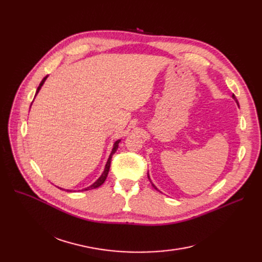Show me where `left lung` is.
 Masks as SVG:
<instances>
[{"instance_id": "8db88e82", "label": "left lung", "mask_w": 262, "mask_h": 262, "mask_svg": "<svg viewBox=\"0 0 262 262\" xmlns=\"http://www.w3.org/2000/svg\"><path fill=\"white\" fill-rule=\"evenodd\" d=\"M232 98L234 99V101L236 102V104H238V105H239V102H238V100H236V98H235V96H234L233 94H232ZM148 178H149V180H150V177H149V173H148ZM150 182H151V180H150ZM151 184H152V186H154V188H155V189H156L157 191H159V190H158V188H157V186H156V185H155V184H154L152 182H151Z\"/></svg>"}]
</instances>
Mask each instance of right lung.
<instances>
[{
	"instance_id": "obj_1",
	"label": "right lung",
	"mask_w": 262,
	"mask_h": 262,
	"mask_svg": "<svg viewBox=\"0 0 262 262\" xmlns=\"http://www.w3.org/2000/svg\"><path fill=\"white\" fill-rule=\"evenodd\" d=\"M47 78H48V76H47V77H45V78L42 79V81L40 82V84H39V86H38V89H37V91H36L35 97L37 96V94H38V93H39V91L41 90V86L45 84V82H46ZM31 105H32V104H31ZM120 141H121V140H117V141L114 143L113 148H112V151H111V154H110V156H108V159H107V161H106V164H105L104 170H103V171H102V173H101V176L99 177V178H98V179H97L93 184H91L90 186H87V188H84V189H82V190H79V192H80V191H81V192H83V191H89V190H93V189L99 188V186H100V185L105 181V179H106V177H107L108 170H110L112 157H113V155L116 152V150H117V148H118V145H119ZM57 188H58V189H60V190H65V189H63V188H59V186H57ZM67 192H72V190H67ZM73 192H74V191H73Z\"/></svg>"
}]
</instances>
